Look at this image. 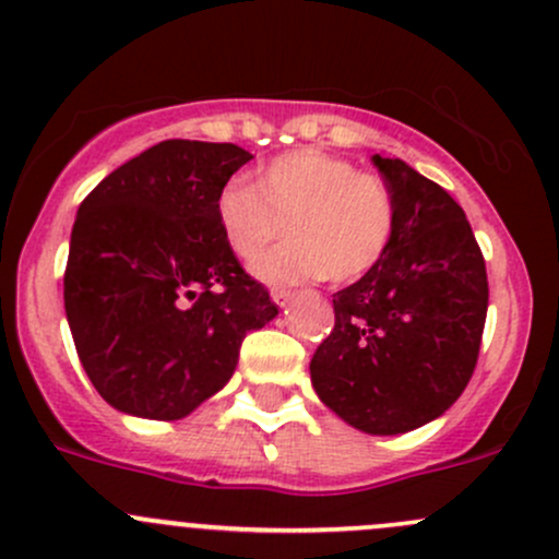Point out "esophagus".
<instances>
[{
  "label": "esophagus",
  "instance_id": "esophagus-1",
  "mask_svg": "<svg viewBox=\"0 0 559 559\" xmlns=\"http://www.w3.org/2000/svg\"><path fill=\"white\" fill-rule=\"evenodd\" d=\"M270 297H273L275 305H281V308H284V305H289L292 292L289 289H273V292H270Z\"/></svg>",
  "mask_w": 559,
  "mask_h": 559
}]
</instances>
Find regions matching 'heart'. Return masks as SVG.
Listing matches in <instances>:
<instances>
[{
    "instance_id": "b5f03b06",
    "label": "heart",
    "mask_w": 559,
    "mask_h": 559,
    "mask_svg": "<svg viewBox=\"0 0 559 559\" xmlns=\"http://www.w3.org/2000/svg\"><path fill=\"white\" fill-rule=\"evenodd\" d=\"M216 225L238 260H254L287 222L290 240L251 264L267 284L356 281L385 257L396 230V203L378 174L356 171L324 150L278 155L251 187L227 181L214 201Z\"/></svg>"
}]
</instances>
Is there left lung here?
I'll list each match as a JSON object with an SVG mask.
<instances>
[{
	"label": "left lung",
	"instance_id": "obj_1",
	"mask_svg": "<svg viewBox=\"0 0 559 559\" xmlns=\"http://www.w3.org/2000/svg\"><path fill=\"white\" fill-rule=\"evenodd\" d=\"M396 203L385 257L332 297L310 380L337 418L393 437L437 420L477 367L487 273L466 214L399 157L372 155Z\"/></svg>",
	"mask_w": 559,
	"mask_h": 559
}]
</instances>
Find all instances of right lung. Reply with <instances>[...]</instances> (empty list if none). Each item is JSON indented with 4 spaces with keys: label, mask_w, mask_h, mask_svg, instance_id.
<instances>
[{
    "label": "right lung",
    "mask_w": 559,
    "mask_h": 559,
    "mask_svg": "<svg viewBox=\"0 0 559 559\" xmlns=\"http://www.w3.org/2000/svg\"><path fill=\"white\" fill-rule=\"evenodd\" d=\"M251 157L168 139L80 203L63 308L87 378L120 413L187 418L233 378L246 334L278 316L214 214L216 192Z\"/></svg>",
    "instance_id": "obj_1"
}]
</instances>
